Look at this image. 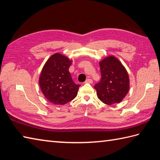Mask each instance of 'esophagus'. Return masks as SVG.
Segmentation results:
<instances>
[{
	"label": "esophagus",
	"mask_w": 160,
	"mask_h": 160,
	"mask_svg": "<svg viewBox=\"0 0 160 160\" xmlns=\"http://www.w3.org/2000/svg\"><path fill=\"white\" fill-rule=\"evenodd\" d=\"M93 82V80H91V79H90V78H88L87 80H86V81H85V83H89V84H91Z\"/></svg>",
	"instance_id": "obj_1"
}]
</instances>
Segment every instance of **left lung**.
Wrapping results in <instances>:
<instances>
[{"mask_svg":"<svg viewBox=\"0 0 160 160\" xmlns=\"http://www.w3.org/2000/svg\"><path fill=\"white\" fill-rule=\"evenodd\" d=\"M100 67L101 80L94 86L98 98L108 105L120 103L129 90L127 70L120 60L112 56L100 61Z\"/></svg>","mask_w":160,"mask_h":160,"instance_id":"8db88e82","label":"left lung"}]
</instances>
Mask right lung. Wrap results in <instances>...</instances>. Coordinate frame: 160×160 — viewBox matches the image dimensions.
Wrapping results in <instances>:
<instances>
[{"mask_svg": "<svg viewBox=\"0 0 160 160\" xmlns=\"http://www.w3.org/2000/svg\"><path fill=\"white\" fill-rule=\"evenodd\" d=\"M71 60L59 53L51 56L44 65L39 84L44 96L54 104H65L76 97L80 84H75L69 68Z\"/></svg>", "mask_w": 160, "mask_h": 160, "instance_id": "1", "label": "right lung"}]
</instances>
